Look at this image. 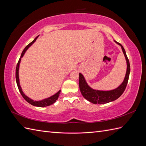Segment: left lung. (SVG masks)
Listing matches in <instances>:
<instances>
[{"mask_svg": "<svg viewBox=\"0 0 146 146\" xmlns=\"http://www.w3.org/2000/svg\"><path fill=\"white\" fill-rule=\"evenodd\" d=\"M115 42L117 43L118 44H119L121 46V48H122V51L126 59L127 65L124 80H123L122 84L119 87L110 91L95 90L90 87L87 83H86L85 78L82 75V74L79 73V86L80 92H81L83 97L94 104H107L108 103V102L117 100L118 98H119L122 95L123 92L125 90L127 85L130 71H131L129 59L127 56L125 51L122 45L115 41Z\"/></svg>", "mask_w": 146, "mask_h": 146, "instance_id": "8db88e82", "label": "left lung"}]
</instances>
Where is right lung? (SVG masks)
I'll list each match as a JSON object with an SVG mask.
<instances>
[{
    "label": "right lung",
    "mask_w": 146,
    "mask_h": 146,
    "mask_svg": "<svg viewBox=\"0 0 146 146\" xmlns=\"http://www.w3.org/2000/svg\"><path fill=\"white\" fill-rule=\"evenodd\" d=\"M38 38V36L36 37V38L33 40V41L30 42L29 44L27 45L26 47L24 49V50L22 52L21 56V58H19V60L18 63L17 64V66H16V69H15V78H16V82H17V85L18 86V88H19V90L20 93L21 95L23 96V97L25 99V100H26L27 102H28L29 104H31L32 105H34V106H36V107H47V106H49V105H51L52 104H53L54 102L57 100V99L58 98L59 95L60 94V90L59 91L58 93H56L55 95L51 96V97H49L48 98H46L44 99V100H41V101H34L31 99L29 98V97H27L26 95H25V94H24L23 92L22 91V89L21 87L20 86L19 84V64H20V62L21 60V58L23 56L24 53H25L26 50L27 49H28L31 46L34 42L36 41V40L37 39V38Z\"/></svg>",
    "instance_id": "add662e5"
}]
</instances>
